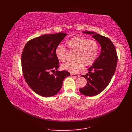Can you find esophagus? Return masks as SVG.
Instances as JSON below:
<instances>
[{"label":"esophagus","mask_w":132,"mask_h":132,"mask_svg":"<svg viewBox=\"0 0 132 132\" xmlns=\"http://www.w3.org/2000/svg\"><path fill=\"white\" fill-rule=\"evenodd\" d=\"M71 77L73 78H78L79 77V75L75 74H71Z\"/></svg>","instance_id":"esophagus-1"}]
</instances>
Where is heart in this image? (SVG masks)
I'll list each match as a JSON object with an SVG mask.
<instances>
[{
  "instance_id": "heart-1",
  "label": "heart",
  "mask_w": 132,
  "mask_h": 132,
  "mask_svg": "<svg viewBox=\"0 0 132 132\" xmlns=\"http://www.w3.org/2000/svg\"><path fill=\"white\" fill-rule=\"evenodd\" d=\"M70 52H75L74 61L62 64V69L72 73L79 71L84 66L92 65L96 60L99 46L97 41L80 36H74L66 41ZM56 57L59 61L65 62L68 58L66 49L62 45L56 47Z\"/></svg>"
}]
</instances>
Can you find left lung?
<instances>
[{
    "label": "left lung",
    "mask_w": 132,
    "mask_h": 132,
    "mask_svg": "<svg viewBox=\"0 0 132 132\" xmlns=\"http://www.w3.org/2000/svg\"><path fill=\"white\" fill-rule=\"evenodd\" d=\"M84 33L92 35L102 47L99 57L88 69V73L82 75L87 79V83L83 88H79V91L86 96H92L102 92L110 83L116 70L118 57L110 39L94 32Z\"/></svg>",
    "instance_id": "8db88e82"
}]
</instances>
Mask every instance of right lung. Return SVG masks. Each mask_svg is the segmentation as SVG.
Here are the masks:
<instances>
[{
  "instance_id": "right-lung-1",
  "label": "right lung",
  "mask_w": 132,
  "mask_h": 132,
  "mask_svg": "<svg viewBox=\"0 0 132 132\" xmlns=\"http://www.w3.org/2000/svg\"><path fill=\"white\" fill-rule=\"evenodd\" d=\"M66 35L62 32L42 35L28 41L24 47L21 60L24 79L40 96L50 97L57 94L64 78L70 75L66 70L55 71L60 66L55 50ZM53 71L55 73L51 75Z\"/></svg>"
}]
</instances>
